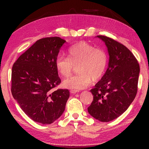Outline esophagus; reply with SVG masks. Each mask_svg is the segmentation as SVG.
Instances as JSON below:
<instances>
[{"mask_svg":"<svg viewBox=\"0 0 149 149\" xmlns=\"http://www.w3.org/2000/svg\"><path fill=\"white\" fill-rule=\"evenodd\" d=\"M78 92H79V91L77 90H70V93H71L72 94H75V93H77Z\"/></svg>","mask_w":149,"mask_h":149,"instance_id":"esophagus-1","label":"esophagus"}]
</instances>
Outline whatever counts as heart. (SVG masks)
Masks as SVG:
<instances>
[{
    "instance_id": "obj_1",
    "label": "heart",
    "mask_w": 149,
    "mask_h": 149,
    "mask_svg": "<svg viewBox=\"0 0 149 149\" xmlns=\"http://www.w3.org/2000/svg\"><path fill=\"white\" fill-rule=\"evenodd\" d=\"M68 58L58 56L55 60L58 72L63 77L71 74L74 65H77L79 74L63 81L64 87L81 90L89 86L92 79L99 80L102 77L108 65V55L105 50L95 48L85 42L73 45L68 51Z\"/></svg>"
}]
</instances>
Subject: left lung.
Segmentation results:
<instances>
[{
	"mask_svg": "<svg viewBox=\"0 0 149 149\" xmlns=\"http://www.w3.org/2000/svg\"><path fill=\"white\" fill-rule=\"evenodd\" d=\"M96 37L105 43L109 60L105 74L90 91L93 100L87 110L96 120L108 122L122 115L134 100L140 68L124 45L106 36Z\"/></svg>",
	"mask_w": 149,
	"mask_h": 149,
	"instance_id": "left-lung-1",
	"label": "left lung"
}]
</instances>
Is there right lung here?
I'll return each instance as SVG.
<instances>
[{
  "label": "right lung",
  "instance_id": "right-lung-1",
  "mask_svg": "<svg viewBox=\"0 0 149 149\" xmlns=\"http://www.w3.org/2000/svg\"><path fill=\"white\" fill-rule=\"evenodd\" d=\"M65 42L58 37L39 39L12 66V96L34 122L50 124L64 112L69 91L52 89L61 82L55 60Z\"/></svg>",
  "mask_w": 149,
  "mask_h": 149
}]
</instances>
